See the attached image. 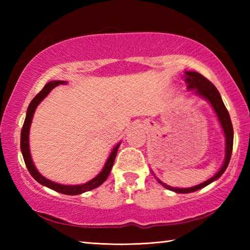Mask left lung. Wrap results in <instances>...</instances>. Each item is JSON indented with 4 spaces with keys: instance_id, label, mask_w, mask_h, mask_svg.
I'll return each instance as SVG.
<instances>
[{
    "instance_id": "1",
    "label": "left lung",
    "mask_w": 250,
    "mask_h": 250,
    "mask_svg": "<svg viewBox=\"0 0 250 250\" xmlns=\"http://www.w3.org/2000/svg\"><path fill=\"white\" fill-rule=\"evenodd\" d=\"M183 78L185 80L186 84H188V90H193L194 95L196 97H200V98L208 101L209 104L211 105V108L214 110V112L216 113L218 122L219 125H221L224 135H225V159H224L223 166L221 167V168H219L216 174L211 176L210 179H208L207 181L203 182L201 184L192 186V188H173V186L167 185L166 183H163L162 181H160L158 177L153 174V172H152V174L155 176V179L158 180L160 184H162L164 188L170 189V191L180 193V194H186V193H192V192L198 191V189H201L208 184L213 183L214 181L218 180L219 177L223 175V173L226 171L228 163H229L231 151H232V142H234V129H232L229 113H228L225 104H224L222 100L221 94H219V91L216 89V87H215L208 79H206L204 76L196 73V71H188V70L184 71Z\"/></svg>"
}]
</instances>
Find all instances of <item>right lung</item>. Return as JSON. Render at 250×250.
<instances>
[{
  "label": "right lung",
  "mask_w": 250,
  "mask_h": 250,
  "mask_svg": "<svg viewBox=\"0 0 250 250\" xmlns=\"http://www.w3.org/2000/svg\"><path fill=\"white\" fill-rule=\"evenodd\" d=\"M67 82H62V80H53V82H49L48 83H46L43 89H42L39 94H37L34 99L31 101L29 104L27 111H26V118H25L23 128H22V132H21V151H22L23 154V159L25 161V164H26V167L28 172L31 173V175L40 184L46 186L50 189H54L58 193L62 194H66V195H78V194H82L84 192L91 191L96 188H98L104 182L107 180V177L109 176L110 172H111V168L113 167V163H115V159L117 155L118 149L121 145V141L118 143L117 146H115L112 151L110 152V154L107 159V162L104 163V166L103 167V170L100 171L98 175H96L94 179H91L90 181L86 182L83 184H76V185H65V184H59L56 183V182H53L48 179H46L45 176H43L37 170L35 164L33 162L32 155H31V150H29V129H31V125H32V120L34 117V113H35V110L37 108L42 101H43L46 97L48 96V94L52 91L55 87H57L58 84H66Z\"/></svg>",
  "instance_id": "right-lung-1"
}]
</instances>
